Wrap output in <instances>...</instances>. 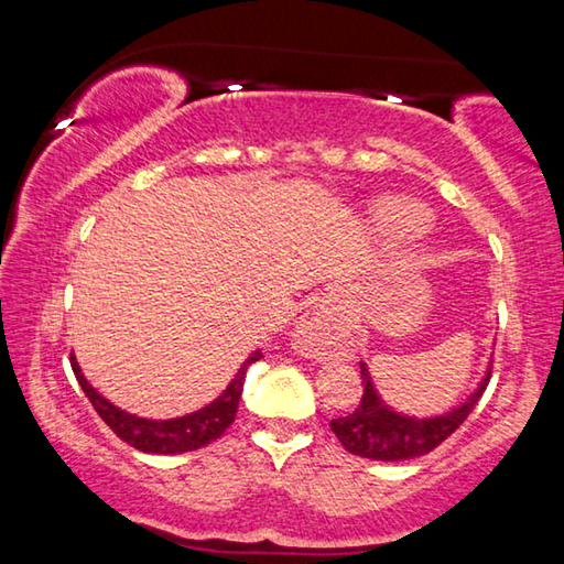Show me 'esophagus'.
<instances>
[{
  "label": "esophagus",
  "instance_id": "1",
  "mask_svg": "<svg viewBox=\"0 0 564 564\" xmlns=\"http://www.w3.org/2000/svg\"><path fill=\"white\" fill-rule=\"evenodd\" d=\"M343 321L328 305H313L305 311L299 326H295L293 340L303 356L308 358H323L336 352L343 343Z\"/></svg>",
  "mask_w": 564,
  "mask_h": 564
}]
</instances>
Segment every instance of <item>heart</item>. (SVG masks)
<instances>
[{
  "instance_id": "1",
  "label": "heart",
  "mask_w": 564,
  "mask_h": 564,
  "mask_svg": "<svg viewBox=\"0 0 564 564\" xmlns=\"http://www.w3.org/2000/svg\"><path fill=\"white\" fill-rule=\"evenodd\" d=\"M388 221L395 228V231L410 234V231H417V228L423 226V214H420L413 206H395L393 212H390Z\"/></svg>"
}]
</instances>
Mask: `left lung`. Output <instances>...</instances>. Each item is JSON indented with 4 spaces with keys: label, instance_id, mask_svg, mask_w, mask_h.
<instances>
[{
    "label": "left lung",
    "instance_id": "left-lung-1",
    "mask_svg": "<svg viewBox=\"0 0 564 564\" xmlns=\"http://www.w3.org/2000/svg\"><path fill=\"white\" fill-rule=\"evenodd\" d=\"M490 373L492 370H488L477 393H473V398L465 405L453 410V413L433 420H415L398 415L380 403L373 386H370L368 370L360 362V378L362 386H366L362 388L360 403L352 413L333 417L330 427L348 453L370 457V460L395 463L408 460V457L427 455L437 445L445 443L465 423L467 415L473 413L477 400L482 398L485 388L490 383Z\"/></svg>",
    "mask_w": 564,
    "mask_h": 564
}]
</instances>
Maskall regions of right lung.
I'll list each match as a JSON object with an SVG mask.
<instances>
[{
    "instance_id": "obj_1",
    "label": "right lung",
    "mask_w": 564,
    "mask_h": 564,
    "mask_svg": "<svg viewBox=\"0 0 564 564\" xmlns=\"http://www.w3.org/2000/svg\"><path fill=\"white\" fill-rule=\"evenodd\" d=\"M259 358H263V352L256 350L253 356L243 362L241 370H238L234 383L228 386L224 390V395L216 398L212 405H206L202 410H196V413L176 417V420H144V417L123 413V410L113 408L109 400H104L97 390L87 383V378L82 376L79 362L74 360V356H72V370L76 380H79L84 395L89 398V403L94 405V410H97L104 423L111 427L113 435L121 437L123 443H129L141 453L171 455V453L196 451V447L214 443L216 437H221L226 433V427L236 420L238 400H241V393H243L246 368Z\"/></svg>"
}]
</instances>
